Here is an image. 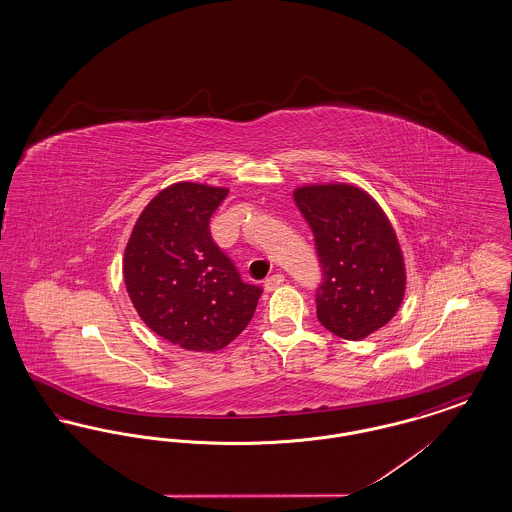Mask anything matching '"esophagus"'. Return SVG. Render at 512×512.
<instances>
[{
	"mask_svg": "<svg viewBox=\"0 0 512 512\" xmlns=\"http://www.w3.org/2000/svg\"><path fill=\"white\" fill-rule=\"evenodd\" d=\"M284 284V274H272L265 280V290L267 292H274L276 288H280Z\"/></svg>",
	"mask_w": 512,
	"mask_h": 512,
	"instance_id": "34e87169",
	"label": "esophagus"
}]
</instances>
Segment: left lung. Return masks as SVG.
<instances>
[{
    "label": "left lung",
    "mask_w": 512,
    "mask_h": 512,
    "mask_svg": "<svg viewBox=\"0 0 512 512\" xmlns=\"http://www.w3.org/2000/svg\"><path fill=\"white\" fill-rule=\"evenodd\" d=\"M293 199L322 267L318 320L343 340H363L395 317L405 297V261L390 219L351 184L299 186Z\"/></svg>",
    "instance_id": "left-lung-1"
}]
</instances>
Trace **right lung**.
Instances as JSON below:
<instances>
[{
    "label": "right lung",
    "instance_id": "right-lung-1",
    "mask_svg": "<svg viewBox=\"0 0 512 512\" xmlns=\"http://www.w3.org/2000/svg\"><path fill=\"white\" fill-rule=\"evenodd\" d=\"M226 188L178 182L161 190L136 220L122 274L147 326L188 351H219L249 324L263 290L245 284L220 251L209 220Z\"/></svg>",
    "mask_w": 512,
    "mask_h": 512
}]
</instances>
